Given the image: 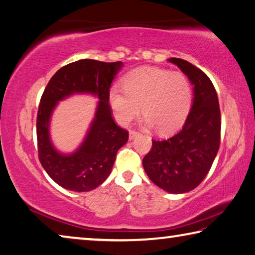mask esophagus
Instances as JSON below:
<instances>
[{"label": "esophagus", "mask_w": 255, "mask_h": 255, "mask_svg": "<svg viewBox=\"0 0 255 255\" xmlns=\"http://www.w3.org/2000/svg\"><path fill=\"white\" fill-rule=\"evenodd\" d=\"M137 135H139V133L131 130L130 133H128V139H130V141H131V140H133V139H135V137H136Z\"/></svg>", "instance_id": "1"}]
</instances>
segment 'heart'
<instances>
[{
	"label": "heart",
	"mask_w": 255,
	"mask_h": 255,
	"mask_svg": "<svg viewBox=\"0 0 255 255\" xmlns=\"http://www.w3.org/2000/svg\"><path fill=\"white\" fill-rule=\"evenodd\" d=\"M114 118L127 125L142 112L143 124L170 133L185 122L193 102V87L182 73L157 67H142L124 78V88L113 85L109 94Z\"/></svg>",
	"instance_id": "1"
}]
</instances>
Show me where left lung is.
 <instances>
[{
	"instance_id": "left-lung-1",
	"label": "left lung",
	"mask_w": 255,
	"mask_h": 255,
	"mask_svg": "<svg viewBox=\"0 0 255 255\" xmlns=\"http://www.w3.org/2000/svg\"><path fill=\"white\" fill-rule=\"evenodd\" d=\"M193 85V105L181 130L167 140H152L143 158L150 180L170 194L195 189L211 169L221 140V111L217 93L208 76L190 62L169 58Z\"/></svg>"
}]
</instances>
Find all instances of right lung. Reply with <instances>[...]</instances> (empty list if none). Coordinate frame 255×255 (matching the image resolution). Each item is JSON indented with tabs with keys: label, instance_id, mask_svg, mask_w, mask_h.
<instances>
[{
	"label": "right lung",
	"instance_id": "add662e5",
	"mask_svg": "<svg viewBox=\"0 0 255 255\" xmlns=\"http://www.w3.org/2000/svg\"><path fill=\"white\" fill-rule=\"evenodd\" d=\"M122 67V61L71 62L58 70L44 89L37 116L39 160L62 188L77 193L95 189L110 176L116 153L128 142V132L115 124L109 104L111 84ZM77 93L97 97V111L82 143L64 154L51 141V116L58 102Z\"/></svg>",
	"mask_w": 255,
	"mask_h": 255
}]
</instances>
